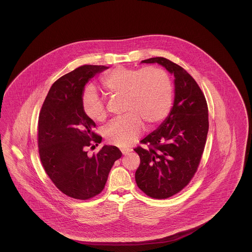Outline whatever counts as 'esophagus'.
<instances>
[{
  "mask_svg": "<svg viewBox=\"0 0 252 252\" xmlns=\"http://www.w3.org/2000/svg\"><path fill=\"white\" fill-rule=\"evenodd\" d=\"M130 151H131V149H129V148H121V152L123 155H127Z\"/></svg>",
  "mask_w": 252,
  "mask_h": 252,
  "instance_id": "obj_1",
  "label": "esophagus"
}]
</instances>
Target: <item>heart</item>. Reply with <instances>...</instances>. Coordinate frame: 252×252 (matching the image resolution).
Returning a JSON list of instances; mask_svg holds the SVG:
<instances>
[{
  "label": "heart",
  "mask_w": 252,
  "mask_h": 252,
  "mask_svg": "<svg viewBox=\"0 0 252 252\" xmlns=\"http://www.w3.org/2000/svg\"><path fill=\"white\" fill-rule=\"evenodd\" d=\"M105 92L111 97H123V110L126 114L113 121L105 131L109 144L129 146L144 130V122L154 126L163 120L173 103V84L164 70L148 66L142 69L117 67L102 78ZM82 109L91 121L102 123L108 111L94 88L82 94Z\"/></svg>",
  "instance_id": "obj_1"
}]
</instances>
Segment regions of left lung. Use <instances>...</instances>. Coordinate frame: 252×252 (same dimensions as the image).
I'll return each instance as SVG.
<instances>
[{"label":"left lung","mask_w":252,"mask_h":252,"mask_svg":"<svg viewBox=\"0 0 252 252\" xmlns=\"http://www.w3.org/2000/svg\"><path fill=\"white\" fill-rule=\"evenodd\" d=\"M142 63H158L175 76V99L166 119L141 141L147 146L134 149L141 163L135 173L138 187L148 196L163 199L180 192L199 165L209 130L208 106L192 76L164 58Z\"/></svg>","instance_id":"8db88e82"}]
</instances>
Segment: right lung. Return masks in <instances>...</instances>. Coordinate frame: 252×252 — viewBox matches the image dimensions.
<instances>
[{"label":"right lung","mask_w":252,"mask_h":252,"mask_svg":"<svg viewBox=\"0 0 252 252\" xmlns=\"http://www.w3.org/2000/svg\"><path fill=\"white\" fill-rule=\"evenodd\" d=\"M106 66L84 65L61 76L52 85L38 117V153L49 178L66 195L86 200L103 191L108 173L122 152L104 145L93 157L102 137L94 132L95 123L82 109L85 85Z\"/></svg>","instance_id":"1"}]
</instances>
